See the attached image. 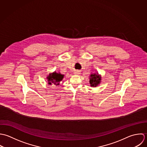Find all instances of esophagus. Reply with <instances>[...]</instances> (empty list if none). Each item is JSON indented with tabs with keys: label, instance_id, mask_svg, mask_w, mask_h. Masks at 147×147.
I'll use <instances>...</instances> for the list:
<instances>
[{
	"label": "esophagus",
	"instance_id": "34e87169",
	"mask_svg": "<svg viewBox=\"0 0 147 147\" xmlns=\"http://www.w3.org/2000/svg\"><path fill=\"white\" fill-rule=\"evenodd\" d=\"M80 74V71L79 70H76L74 72V74Z\"/></svg>",
	"mask_w": 147,
	"mask_h": 147
}]
</instances>
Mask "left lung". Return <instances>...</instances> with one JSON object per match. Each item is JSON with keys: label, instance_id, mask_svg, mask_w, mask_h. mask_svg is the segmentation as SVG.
<instances>
[{"label": "left lung", "instance_id": "left-lung-1", "mask_svg": "<svg viewBox=\"0 0 147 147\" xmlns=\"http://www.w3.org/2000/svg\"><path fill=\"white\" fill-rule=\"evenodd\" d=\"M90 77L89 82L91 87H96L100 83L101 77L98 73H92L90 76Z\"/></svg>", "mask_w": 147, "mask_h": 147}]
</instances>
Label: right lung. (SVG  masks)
Wrapping results in <instances>:
<instances>
[{
  "instance_id": "add662e5",
  "label": "right lung",
  "mask_w": 147,
  "mask_h": 147,
  "mask_svg": "<svg viewBox=\"0 0 147 147\" xmlns=\"http://www.w3.org/2000/svg\"><path fill=\"white\" fill-rule=\"evenodd\" d=\"M64 75L61 74L55 71L52 73H50L47 77L49 85H55L58 86L60 84V82L62 80Z\"/></svg>"
}]
</instances>
